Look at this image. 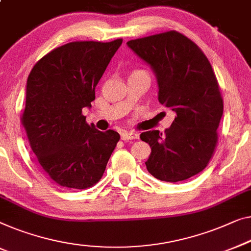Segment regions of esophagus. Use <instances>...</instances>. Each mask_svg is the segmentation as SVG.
<instances>
[{
  "label": "esophagus",
  "mask_w": 251,
  "mask_h": 251,
  "mask_svg": "<svg viewBox=\"0 0 251 251\" xmlns=\"http://www.w3.org/2000/svg\"><path fill=\"white\" fill-rule=\"evenodd\" d=\"M139 138V134L137 132H132V131H123L121 133V139L122 140H134V139H138Z\"/></svg>",
  "instance_id": "esophagus-1"
}]
</instances>
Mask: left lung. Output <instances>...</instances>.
I'll return each mask as SVG.
<instances>
[{
    "instance_id": "1",
    "label": "left lung",
    "mask_w": 251,
    "mask_h": 251,
    "mask_svg": "<svg viewBox=\"0 0 251 251\" xmlns=\"http://www.w3.org/2000/svg\"><path fill=\"white\" fill-rule=\"evenodd\" d=\"M151 65L157 79L158 100L176 113L164 133L143 132L151 147L146 168L166 182L187 180L204 170L217 145L223 99L212 65L191 39L176 30L126 43Z\"/></svg>"
}]
</instances>
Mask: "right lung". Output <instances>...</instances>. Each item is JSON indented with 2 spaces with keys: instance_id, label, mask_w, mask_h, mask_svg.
Here are the masks:
<instances>
[{
  "instance_id": "right-lung-1",
  "label": "right lung",
  "mask_w": 251,
  "mask_h": 251,
  "mask_svg": "<svg viewBox=\"0 0 251 251\" xmlns=\"http://www.w3.org/2000/svg\"><path fill=\"white\" fill-rule=\"evenodd\" d=\"M122 44L72 42L50 50L31 69L21 122L43 170L61 187L87 189L100 180L120 134L86 122L95 88Z\"/></svg>"
}]
</instances>
